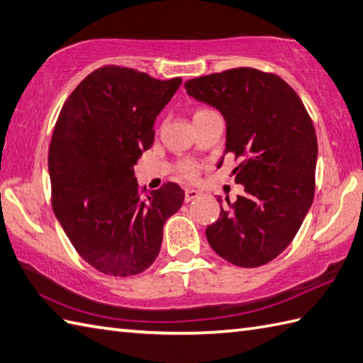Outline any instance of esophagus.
<instances>
[{
  "mask_svg": "<svg viewBox=\"0 0 363 363\" xmlns=\"http://www.w3.org/2000/svg\"><path fill=\"white\" fill-rule=\"evenodd\" d=\"M200 197V192L196 191V189H186V192H184V202H192V200Z\"/></svg>",
  "mask_w": 363,
  "mask_h": 363,
  "instance_id": "34e87169",
  "label": "esophagus"
}]
</instances>
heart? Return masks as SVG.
<instances>
[{
  "label": "heart",
  "mask_w": 363,
  "mask_h": 363,
  "mask_svg": "<svg viewBox=\"0 0 363 363\" xmlns=\"http://www.w3.org/2000/svg\"><path fill=\"white\" fill-rule=\"evenodd\" d=\"M208 111H211V110L202 108V110H199L194 116L208 113ZM182 172H183V175H184V177H186V179H194V177L197 175V166H196V164H192V163H183V164H182Z\"/></svg>",
  "instance_id": "1"
}]
</instances>
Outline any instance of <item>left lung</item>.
<instances>
[{"label":"left lung","mask_w":363,"mask_h":363,"mask_svg":"<svg viewBox=\"0 0 363 363\" xmlns=\"http://www.w3.org/2000/svg\"><path fill=\"white\" fill-rule=\"evenodd\" d=\"M184 88L222 113L227 143L217 167L227 154L239 158L231 174L245 191L235 203L225 199L206 228L208 242L231 264L259 267L292 242L312 205L315 128L294 88L270 72L235 68L191 79Z\"/></svg>","instance_id":"8db88e82"}]
</instances>
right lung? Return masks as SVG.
I'll use <instances>...</instances> for the list:
<instances>
[{"label": "right lung", "mask_w": 363, "mask_h": 363, "mask_svg": "<svg viewBox=\"0 0 363 363\" xmlns=\"http://www.w3.org/2000/svg\"><path fill=\"white\" fill-rule=\"evenodd\" d=\"M180 85V77L104 67L76 86L55 123L48 155L54 214L77 253L106 275L149 269L164 222L183 203L175 183L140 191L133 169Z\"/></svg>", "instance_id": "1"}]
</instances>
